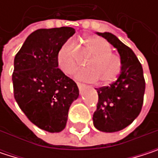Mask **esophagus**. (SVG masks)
I'll list each match as a JSON object with an SVG mask.
<instances>
[{
    "label": "esophagus",
    "instance_id": "obj_1",
    "mask_svg": "<svg viewBox=\"0 0 158 158\" xmlns=\"http://www.w3.org/2000/svg\"><path fill=\"white\" fill-rule=\"evenodd\" d=\"M77 85H78V87H79V92H80V93H82L86 86H85L84 84H82V83H79V82H77Z\"/></svg>",
    "mask_w": 158,
    "mask_h": 158
}]
</instances>
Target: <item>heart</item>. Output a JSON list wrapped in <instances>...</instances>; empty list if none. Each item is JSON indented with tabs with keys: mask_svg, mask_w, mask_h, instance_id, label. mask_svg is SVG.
I'll list each match as a JSON object with an SVG mask.
<instances>
[{
	"mask_svg": "<svg viewBox=\"0 0 158 158\" xmlns=\"http://www.w3.org/2000/svg\"><path fill=\"white\" fill-rule=\"evenodd\" d=\"M85 45L93 56L87 62V68L76 71L75 78L88 82L99 79L102 84L115 79L120 72V62L117 56L110 52V44L102 37L88 36L85 38ZM74 51V43L69 40L61 46L56 54L57 66L65 74H72L78 66Z\"/></svg>",
	"mask_w": 158,
	"mask_h": 158,
	"instance_id": "1",
	"label": "heart"
}]
</instances>
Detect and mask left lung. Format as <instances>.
Returning <instances> with one entry per match:
<instances>
[{"label":"left lung","mask_w":158,"mask_h":158,"mask_svg":"<svg viewBox=\"0 0 158 158\" xmlns=\"http://www.w3.org/2000/svg\"><path fill=\"white\" fill-rule=\"evenodd\" d=\"M116 48L121 56V73L116 81L98 88L97 110L93 124L99 131L118 132L139 115L143 102L145 81L143 68L133 50L110 33H97Z\"/></svg>","instance_id":"8db88e82"}]
</instances>
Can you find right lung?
Returning a JSON list of instances; mask_svg holds the SVG:
<instances>
[{
    "mask_svg": "<svg viewBox=\"0 0 158 158\" xmlns=\"http://www.w3.org/2000/svg\"><path fill=\"white\" fill-rule=\"evenodd\" d=\"M74 34L72 27L38 29L15 57L12 79L16 102L34 124L50 133L66 127L69 107L79 97L77 84L56 63L59 48Z\"/></svg>",
    "mask_w": 158,
    "mask_h": 158,
    "instance_id": "right-lung-1",
    "label": "right lung"
}]
</instances>
